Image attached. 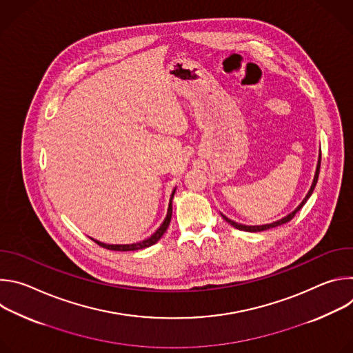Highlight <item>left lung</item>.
I'll list each match as a JSON object with an SVG mask.
<instances>
[{"mask_svg":"<svg viewBox=\"0 0 353 353\" xmlns=\"http://www.w3.org/2000/svg\"><path fill=\"white\" fill-rule=\"evenodd\" d=\"M320 165H321V150H320V155H319V163H317V169H316V174H314V179H313V183H312V187H310V190H309V192H307V195L305 196V199L301 201V203L297 205V208L294 210V211H292L289 215H286L285 218H282V219H279V221H276V222H272V223H268V225H260V226H247V225H241V223H236L234 221H230L229 218H226L225 215H222V218L228 222V223H230L233 228H236V229H239V230H244V232H263V230H267V229H271V228H276V226H279V225H283V223H286V222H289L294 215H296V212L303 207L305 204H306V201L309 199V196L313 194V190H314V187H316V183H317V180H319V173H320Z\"/></svg>","mask_w":353,"mask_h":353,"instance_id":"1","label":"left lung"}]
</instances>
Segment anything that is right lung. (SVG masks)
Wrapping results in <instances>:
<instances>
[{
	"label": "right lung",
	"instance_id": "right-lung-1",
	"mask_svg": "<svg viewBox=\"0 0 353 353\" xmlns=\"http://www.w3.org/2000/svg\"><path fill=\"white\" fill-rule=\"evenodd\" d=\"M174 192H176V188H174L173 192H172L169 208H168V215H166L165 221L162 222V225L159 226V229H158L152 236H150V237H148V239H145V240H142V241H139V243H132V244H105V243H100V241H97V240H94V241H96L99 245H102L103 248L113 250V251H134V250H141V248H145V247H149V245L155 244V243L163 236V233L166 232V229H168V226H169V223H170V219H172V199H173V196H174Z\"/></svg>",
	"mask_w": 353,
	"mask_h": 353
}]
</instances>
